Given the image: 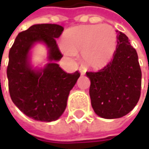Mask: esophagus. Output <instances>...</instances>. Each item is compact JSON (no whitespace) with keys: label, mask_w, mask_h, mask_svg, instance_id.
I'll list each match as a JSON object with an SVG mask.
<instances>
[{"label":"esophagus","mask_w":149,"mask_h":149,"mask_svg":"<svg viewBox=\"0 0 149 149\" xmlns=\"http://www.w3.org/2000/svg\"><path fill=\"white\" fill-rule=\"evenodd\" d=\"M79 72H80V74H81V75H84V74H85V70L83 69V68H79Z\"/></svg>","instance_id":"34e87169"}]
</instances>
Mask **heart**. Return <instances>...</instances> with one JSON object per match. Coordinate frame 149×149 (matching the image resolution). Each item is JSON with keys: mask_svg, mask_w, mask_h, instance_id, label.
<instances>
[{"mask_svg": "<svg viewBox=\"0 0 149 149\" xmlns=\"http://www.w3.org/2000/svg\"><path fill=\"white\" fill-rule=\"evenodd\" d=\"M116 34L109 25H89L67 30L62 39L64 54L74 57L82 50L84 63L92 69H100L112 58L116 47Z\"/></svg>", "mask_w": 149, "mask_h": 149, "instance_id": "heart-1", "label": "heart"}]
</instances>
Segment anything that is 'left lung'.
Instances as JSON below:
<instances>
[{"instance_id":"8db88e82","label":"left lung","mask_w":149,"mask_h":149,"mask_svg":"<svg viewBox=\"0 0 149 149\" xmlns=\"http://www.w3.org/2000/svg\"><path fill=\"white\" fill-rule=\"evenodd\" d=\"M113 59L98 72H86L89 96L95 113L104 118L128 114L140 98L142 72L136 49L125 34L117 31Z\"/></svg>"}]
</instances>
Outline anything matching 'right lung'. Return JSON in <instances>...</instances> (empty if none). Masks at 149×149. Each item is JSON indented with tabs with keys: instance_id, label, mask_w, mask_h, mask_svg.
<instances>
[{
	"instance_id": "add662e5",
	"label": "right lung",
	"mask_w": 149,
	"mask_h": 149,
	"mask_svg": "<svg viewBox=\"0 0 149 149\" xmlns=\"http://www.w3.org/2000/svg\"><path fill=\"white\" fill-rule=\"evenodd\" d=\"M64 27L55 24H38L20 32L9 51L7 66L9 92L16 107L37 121L51 122L62 115L67 99L80 76L75 71L65 72L57 61L62 54L56 44ZM36 42L49 49L48 63L44 69L33 70L29 65V50Z\"/></svg>"
}]
</instances>
